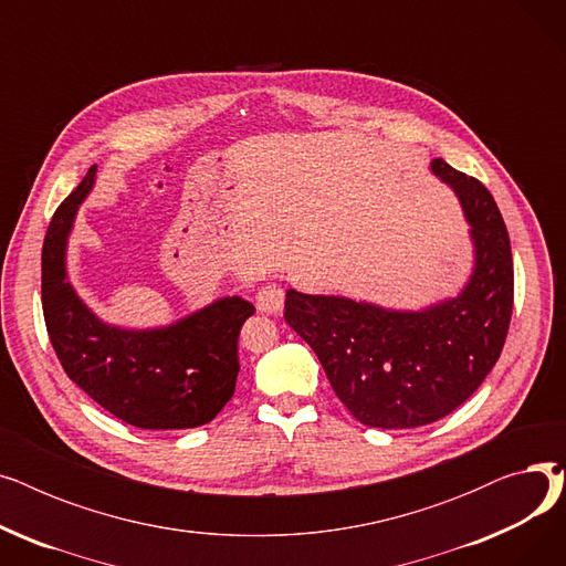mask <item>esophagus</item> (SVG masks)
<instances>
[{
  "label": "esophagus",
  "mask_w": 566,
  "mask_h": 566,
  "mask_svg": "<svg viewBox=\"0 0 566 566\" xmlns=\"http://www.w3.org/2000/svg\"><path fill=\"white\" fill-rule=\"evenodd\" d=\"M254 301H256V307L259 312H265V314H280L282 312V305H284V291L268 282V284H261L254 293Z\"/></svg>",
  "instance_id": "1"
}]
</instances>
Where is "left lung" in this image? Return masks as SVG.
Here are the masks:
<instances>
[{
    "mask_svg": "<svg viewBox=\"0 0 566 566\" xmlns=\"http://www.w3.org/2000/svg\"><path fill=\"white\" fill-rule=\"evenodd\" d=\"M96 165L59 203L41 254L45 328L73 382L139 429H195L211 422L235 390L238 333L254 307L231 295L167 328L124 331L103 323L66 280V241Z\"/></svg>",
    "mask_w": 566,
    "mask_h": 566,
    "instance_id": "obj_1",
    "label": "left lung"
}]
</instances>
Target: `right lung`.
I'll use <instances>...</instances> for the list:
<instances>
[{
    "label": "right lung",
    "instance_id": "right-lung-1",
    "mask_svg": "<svg viewBox=\"0 0 566 566\" xmlns=\"http://www.w3.org/2000/svg\"><path fill=\"white\" fill-rule=\"evenodd\" d=\"M431 169L454 188L472 224L474 271L457 298L392 312L286 291V323L312 346L353 418L376 429L424 427L457 410L484 382L510 333L514 263L497 206L478 178L442 158Z\"/></svg>",
    "mask_w": 566,
    "mask_h": 566
}]
</instances>
